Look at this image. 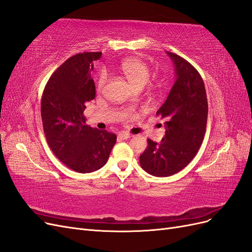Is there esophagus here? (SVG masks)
<instances>
[{
  "mask_svg": "<svg viewBox=\"0 0 252 252\" xmlns=\"http://www.w3.org/2000/svg\"><path fill=\"white\" fill-rule=\"evenodd\" d=\"M119 138L122 140H127L129 138H131V134L128 132H121V133H119Z\"/></svg>",
  "mask_w": 252,
  "mask_h": 252,
  "instance_id": "34e87169",
  "label": "esophagus"
}]
</instances>
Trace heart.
Returning a JSON list of instances; mask_svg holds the SVG:
<instances>
[{
	"mask_svg": "<svg viewBox=\"0 0 252 252\" xmlns=\"http://www.w3.org/2000/svg\"><path fill=\"white\" fill-rule=\"evenodd\" d=\"M120 71L135 88H143L148 83L151 70L147 63L139 59H126L119 66ZM107 81V73L101 72L97 81V89L102 90Z\"/></svg>",
	"mask_w": 252,
	"mask_h": 252,
	"instance_id": "heart-1",
	"label": "heart"
}]
</instances>
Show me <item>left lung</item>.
<instances>
[{
	"label": "left lung",
	"mask_w": 252,
	"mask_h": 252,
	"mask_svg": "<svg viewBox=\"0 0 252 252\" xmlns=\"http://www.w3.org/2000/svg\"><path fill=\"white\" fill-rule=\"evenodd\" d=\"M174 65L175 82L157 116L165 120L159 143L148 139L140 156L142 168L155 177H169L191 162L199 151L207 126L208 103L203 79L188 61L167 51Z\"/></svg>",
	"instance_id": "1"
}]
</instances>
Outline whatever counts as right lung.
I'll list each match as a JSON object with an SVG mask.
<instances>
[{"instance_id":"1","label":"right lung","mask_w":252,"mask_h":252,"mask_svg":"<svg viewBox=\"0 0 252 252\" xmlns=\"http://www.w3.org/2000/svg\"><path fill=\"white\" fill-rule=\"evenodd\" d=\"M102 52L70 57L51 74L44 88L41 116L45 136L55 156L70 169L93 172L107 162L117 135L86 124L85 103L95 96L93 62Z\"/></svg>"}]
</instances>
